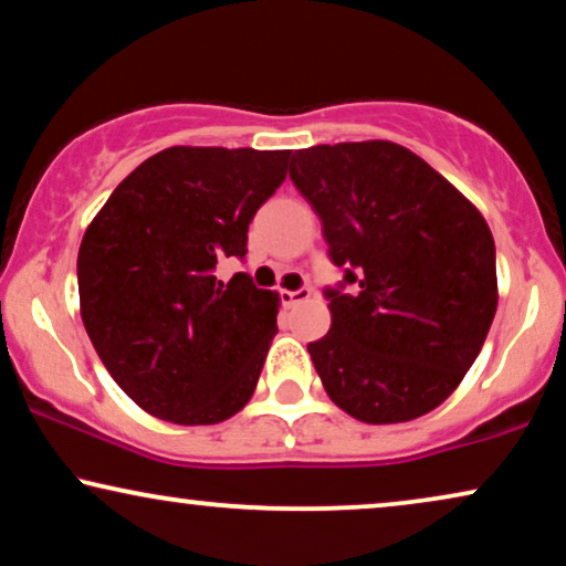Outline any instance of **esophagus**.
<instances>
[{
  "label": "esophagus",
  "instance_id": "34e87169",
  "mask_svg": "<svg viewBox=\"0 0 566 566\" xmlns=\"http://www.w3.org/2000/svg\"><path fill=\"white\" fill-rule=\"evenodd\" d=\"M313 297L311 287H300V290H282L279 292V300H282L284 307H295L300 303H307Z\"/></svg>",
  "mask_w": 566,
  "mask_h": 566
}]
</instances>
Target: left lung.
Segmentation results:
<instances>
[{
    "label": "left lung",
    "mask_w": 566,
    "mask_h": 566,
    "mask_svg": "<svg viewBox=\"0 0 566 566\" xmlns=\"http://www.w3.org/2000/svg\"><path fill=\"white\" fill-rule=\"evenodd\" d=\"M342 282L331 331L307 344L338 409L367 424L432 411L479 357L496 313L489 224L440 172L394 142L292 155Z\"/></svg>",
    "instance_id": "left-lung-1"
}]
</instances>
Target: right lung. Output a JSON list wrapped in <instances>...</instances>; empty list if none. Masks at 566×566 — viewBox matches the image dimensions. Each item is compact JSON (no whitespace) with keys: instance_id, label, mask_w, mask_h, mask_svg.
<instances>
[{"instance_id":"right-lung-1","label":"right lung","mask_w":566,"mask_h":566,"mask_svg":"<svg viewBox=\"0 0 566 566\" xmlns=\"http://www.w3.org/2000/svg\"><path fill=\"white\" fill-rule=\"evenodd\" d=\"M287 149L170 147L120 180L82 238V323L120 390L172 424L243 409L276 334L279 297L245 271L248 224L287 178Z\"/></svg>"}]
</instances>
